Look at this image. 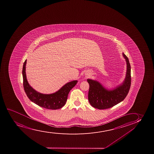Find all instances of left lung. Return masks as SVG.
<instances>
[{
  "label": "left lung",
  "instance_id": "8db88e82",
  "mask_svg": "<svg viewBox=\"0 0 154 154\" xmlns=\"http://www.w3.org/2000/svg\"><path fill=\"white\" fill-rule=\"evenodd\" d=\"M127 63V72L124 81L112 90L106 89L99 82L87 79L89 84L88 98L91 106L99 109L112 108L126 98L131 86V67L128 57L123 53Z\"/></svg>",
  "mask_w": 154,
  "mask_h": 154
}]
</instances>
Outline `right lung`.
<instances>
[{"label":"right lung","mask_w":154,"mask_h":154,"mask_svg":"<svg viewBox=\"0 0 154 154\" xmlns=\"http://www.w3.org/2000/svg\"><path fill=\"white\" fill-rule=\"evenodd\" d=\"M25 60L23 67V87L28 98L32 102L42 108L50 109H60L65 106L67 101L69 93L78 83V81H72L66 84L65 85L55 93L51 94H43L39 93L30 86L27 80L26 75Z\"/></svg>","instance_id":"right-lung-1"}]
</instances>
